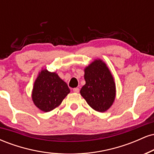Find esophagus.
<instances>
[{"instance_id": "34e87169", "label": "esophagus", "mask_w": 154, "mask_h": 154, "mask_svg": "<svg viewBox=\"0 0 154 154\" xmlns=\"http://www.w3.org/2000/svg\"><path fill=\"white\" fill-rule=\"evenodd\" d=\"M73 91H74V93H79V88H74V89H73Z\"/></svg>"}]
</instances>
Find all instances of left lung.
Listing matches in <instances>:
<instances>
[{
    "mask_svg": "<svg viewBox=\"0 0 154 154\" xmlns=\"http://www.w3.org/2000/svg\"><path fill=\"white\" fill-rule=\"evenodd\" d=\"M84 77L86 83L81 88V95L94 110H108L115 98L116 86L106 63L95 60L86 67Z\"/></svg>",
    "mask_w": 154,
    "mask_h": 154,
    "instance_id": "1",
    "label": "left lung"
}]
</instances>
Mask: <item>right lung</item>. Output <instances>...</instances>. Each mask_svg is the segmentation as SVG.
<instances>
[{
	"label": "right lung",
	"instance_id": "obj_1",
	"mask_svg": "<svg viewBox=\"0 0 154 154\" xmlns=\"http://www.w3.org/2000/svg\"><path fill=\"white\" fill-rule=\"evenodd\" d=\"M69 92L66 83L57 74L43 69L35 80L32 98L38 109L48 112L59 106Z\"/></svg>",
	"mask_w": 154,
	"mask_h": 154
}]
</instances>
